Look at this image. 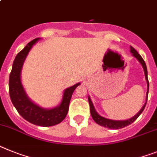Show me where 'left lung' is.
<instances>
[{
	"label": "left lung",
	"instance_id": "1",
	"mask_svg": "<svg viewBox=\"0 0 157 157\" xmlns=\"http://www.w3.org/2000/svg\"><path fill=\"white\" fill-rule=\"evenodd\" d=\"M130 52L133 54V55L138 60L140 63L142 65L143 69H144V75H145V79H146L147 81V87H148V89H147V93H146V102L144 104V106L142 107V108L140 110L138 113L136 114L135 116H133V118H129L128 120H125V121H115V120H111V119H107V118H105L103 117L100 116L99 114H98L96 111H95V108H94V106L92 103V100L90 99V97H88V103H89L90 106V112H91V115H92V118L95 121V122L99 125L102 126H104V127L109 128V129H121V128H123L125 126H127L129 125H130L131 123H133L136 119L139 117V115L142 113V111H144V107H145V105H146L147 103V99H148V87H149V83H148V72H147V67L146 65H145V62H144V59L141 58V56L137 53V50L133 48V46H130Z\"/></svg>",
	"mask_w": 157,
	"mask_h": 157
}]
</instances>
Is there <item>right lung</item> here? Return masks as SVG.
Returning a JSON list of instances; mask_svg holds the SVG:
<instances>
[{
    "mask_svg": "<svg viewBox=\"0 0 157 157\" xmlns=\"http://www.w3.org/2000/svg\"><path fill=\"white\" fill-rule=\"evenodd\" d=\"M38 40L39 39H35L31 41L15 58L9 75V95L13 104L24 119L37 126H51L60 123L65 118L72 95L80 83L65 89L61 104L50 110L42 108L30 100L22 86L20 72L28 52Z\"/></svg>",
    "mask_w": 157,
    "mask_h": 157,
    "instance_id": "right-lung-1",
    "label": "right lung"
}]
</instances>
